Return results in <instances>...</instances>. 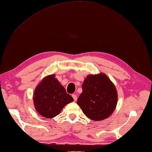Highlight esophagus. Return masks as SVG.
I'll use <instances>...</instances> for the list:
<instances>
[{
  "label": "esophagus",
  "mask_w": 152,
  "mask_h": 152,
  "mask_svg": "<svg viewBox=\"0 0 152 152\" xmlns=\"http://www.w3.org/2000/svg\"><path fill=\"white\" fill-rule=\"evenodd\" d=\"M72 98H74V100H75V102L77 100V96H76V94H72Z\"/></svg>",
  "instance_id": "obj_1"
}]
</instances>
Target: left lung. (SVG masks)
Here are the masks:
<instances>
[{
  "mask_svg": "<svg viewBox=\"0 0 152 152\" xmlns=\"http://www.w3.org/2000/svg\"><path fill=\"white\" fill-rule=\"evenodd\" d=\"M118 94L113 84L104 73L88 75L82 84V93L77 104L91 120L100 121L113 113Z\"/></svg>",
  "mask_w": 152,
  "mask_h": 152,
  "instance_id": "8db88e82",
  "label": "left lung"
}]
</instances>
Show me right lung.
<instances>
[{"label":"right lung","instance_id":"right-lung-1","mask_svg":"<svg viewBox=\"0 0 152 152\" xmlns=\"http://www.w3.org/2000/svg\"><path fill=\"white\" fill-rule=\"evenodd\" d=\"M55 76L51 75L45 77L34 93L35 109L39 114L47 118L58 115L66 104L74 100Z\"/></svg>","mask_w":152,"mask_h":152}]
</instances>
